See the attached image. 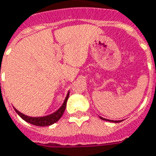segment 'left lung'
<instances>
[{
    "instance_id": "obj_1",
    "label": "left lung",
    "mask_w": 156,
    "mask_h": 156,
    "mask_svg": "<svg viewBox=\"0 0 156 156\" xmlns=\"http://www.w3.org/2000/svg\"><path fill=\"white\" fill-rule=\"evenodd\" d=\"M99 118L101 119H102V120H106V121H110V122H114V123H119V122H121L122 120H111V119H105V118H102V117H101L99 116Z\"/></svg>"
}]
</instances>
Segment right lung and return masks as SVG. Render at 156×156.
<instances>
[{"instance_id": "add662e5", "label": "right lung", "mask_w": 156, "mask_h": 156, "mask_svg": "<svg viewBox=\"0 0 156 156\" xmlns=\"http://www.w3.org/2000/svg\"><path fill=\"white\" fill-rule=\"evenodd\" d=\"M68 97H69V91L67 93V95L65 98L64 101L62 105L60 106L59 108L56 110L55 112L52 113V114L46 115V116H41V117H31V116H28V115H25V114L20 113L19 110H17L15 108H13L15 112L17 114L20 115L21 118L23 119L25 121L30 123L31 125L34 126H49L53 124L56 123L60 118L61 116L63 115L65 112V109L66 107V101L68 100Z\"/></svg>"}]
</instances>
